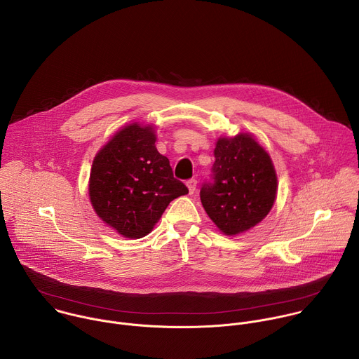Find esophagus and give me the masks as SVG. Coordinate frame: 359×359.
<instances>
[{
	"mask_svg": "<svg viewBox=\"0 0 359 359\" xmlns=\"http://www.w3.org/2000/svg\"><path fill=\"white\" fill-rule=\"evenodd\" d=\"M187 187H188V189H189V194L192 195V194L196 191V180H195V178L188 180V181H187Z\"/></svg>",
	"mask_w": 359,
	"mask_h": 359,
	"instance_id": "34e87169",
	"label": "esophagus"
}]
</instances>
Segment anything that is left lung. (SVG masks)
Returning <instances> with one entry per match:
<instances>
[{"label":"left lung","instance_id":"left-lung-1","mask_svg":"<svg viewBox=\"0 0 359 359\" xmlns=\"http://www.w3.org/2000/svg\"><path fill=\"white\" fill-rule=\"evenodd\" d=\"M215 158L201 201L215 224L234 236L268 215L276 196V174L268 153L250 135L219 139Z\"/></svg>","mask_w":359,"mask_h":359}]
</instances>
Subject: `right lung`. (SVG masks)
Here are the masks:
<instances>
[{"label":"right lung","mask_w":359,"mask_h":359,"mask_svg":"<svg viewBox=\"0 0 359 359\" xmlns=\"http://www.w3.org/2000/svg\"><path fill=\"white\" fill-rule=\"evenodd\" d=\"M154 143L150 126L133 123L118 132L93 163L91 203L107 224L128 238L149 234L168 203L188 194Z\"/></svg>","instance_id":"1"}]
</instances>
